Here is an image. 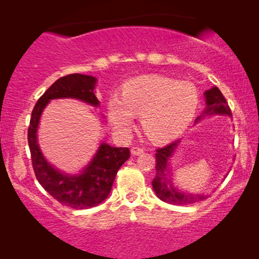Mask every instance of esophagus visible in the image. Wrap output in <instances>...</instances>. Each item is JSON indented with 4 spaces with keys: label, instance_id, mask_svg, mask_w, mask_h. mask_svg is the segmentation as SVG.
Instances as JSON below:
<instances>
[{
    "label": "esophagus",
    "instance_id": "obj_1",
    "mask_svg": "<svg viewBox=\"0 0 259 259\" xmlns=\"http://www.w3.org/2000/svg\"><path fill=\"white\" fill-rule=\"evenodd\" d=\"M131 153L133 155H139V154H143L144 153V150L141 147H138V146H134L131 148Z\"/></svg>",
    "mask_w": 259,
    "mask_h": 259
}]
</instances>
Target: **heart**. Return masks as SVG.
Instances as JSON below:
<instances>
[{"label":"heart","mask_w":259,"mask_h":259,"mask_svg":"<svg viewBox=\"0 0 259 259\" xmlns=\"http://www.w3.org/2000/svg\"><path fill=\"white\" fill-rule=\"evenodd\" d=\"M198 102V91L191 82L151 74L127 81L121 98L111 97L108 115L113 126L126 133L133 125V114H141V125L152 139L167 140L189 126Z\"/></svg>","instance_id":"obj_1"}]
</instances>
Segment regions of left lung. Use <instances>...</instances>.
<instances>
[{
	"label": "left lung",
	"instance_id": "left-lung-1",
	"mask_svg": "<svg viewBox=\"0 0 259 259\" xmlns=\"http://www.w3.org/2000/svg\"><path fill=\"white\" fill-rule=\"evenodd\" d=\"M205 100H206V107H205L203 114L198 116V120L203 119L206 115L222 114L232 116L231 109H230L228 102H226L224 95L219 91L218 87H212L211 90L206 91L204 93ZM180 140H177L175 143H171L167 146L158 148L155 153V178L152 180V186L155 194L159 199H161L165 203L172 205H191L198 201L206 199L208 194L204 193H191L186 191H182L176 189L171 182V178H167L169 175V158L172 157L173 152L178 146Z\"/></svg>",
	"mask_w": 259,
	"mask_h": 259
}]
</instances>
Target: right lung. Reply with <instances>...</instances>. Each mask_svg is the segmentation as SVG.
Returning <instances> with one entry per match:
<instances>
[{"label": "right lung", "mask_w": 259, "mask_h": 259, "mask_svg": "<svg viewBox=\"0 0 259 259\" xmlns=\"http://www.w3.org/2000/svg\"><path fill=\"white\" fill-rule=\"evenodd\" d=\"M95 83L94 76L83 74L60 77L37 100L28 127L31 164L38 183L59 203L76 210L97 206L108 197L116 173L130 158V150L102 143L87 167L80 175L70 176L60 172L46 160L38 147L36 133L42 112L53 99L72 98L98 107L100 102L94 93Z\"/></svg>", "instance_id": "right-lung-1"}]
</instances>
